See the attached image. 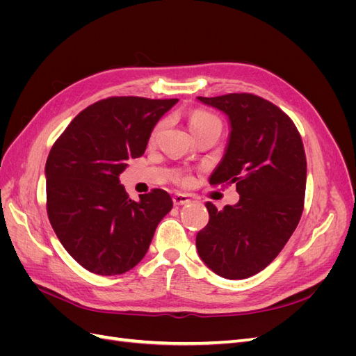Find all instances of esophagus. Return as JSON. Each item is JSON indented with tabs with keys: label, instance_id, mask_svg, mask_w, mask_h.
I'll return each instance as SVG.
<instances>
[{
	"label": "esophagus",
	"instance_id": "esophagus-1",
	"mask_svg": "<svg viewBox=\"0 0 356 356\" xmlns=\"http://www.w3.org/2000/svg\"><path fill=\"white\" fill-rule=\"evenodd\" d=\"M190 202H191V199L187 195H179V193H178V195L174 196V204H175V207H182V204H187Z\"/></svg>",
	"mask_w": 356,
	"mask_h": 356
}]
</instances>
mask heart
I'll use <instances>...</instances> for the list:
<instances>
[{
  "label": "heart",
  "mask_w": 356,
  "mask_h": 356,
  "mask_svg": "<svg viewBox=\"0 0 356 356\" xmlns=\"http://www.w3.org/2000/svg\"><path fill=\"white\" fill-rule=\"evenodd\" d=\"M213 123H220V120L213 114L207 113V111H196V113H193L190 115V118H188V127H190L191 134L199 131V129H202V127H207L209 124H213ZM159 129H160V126L156 129L153 136L157 135Z\"/></svg>",
  "instance_id": "heart-1"
}]
</instances>
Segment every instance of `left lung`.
Masks as SVG:
<instances>
[{"label":"left lung","mask_w":356,"mask_h":356,"mask_svg":"<svg viewBox=\"0 0 356 356\" xmlns=\"http://www.w3.org/2000/svg\"><path fill=\"white\" fill-rule=\"evenodd\" d=\"M197 101L225 114L230 134L209 184H236L239 202L218 211L196 236L202 261L221 277L246 279L270 264L294 233L303 212L306 154L291 118L250 93Z\"/></svg>","instance_id":"obj_1"}]
</instances>
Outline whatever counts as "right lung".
Returning <instances> with one entry per match:
<instances>
[{"label": "right lung", "instance_id": "right-lung-1", "mask_svg": "<svg viewBox=\"0 0 356 356\" xmlns=\"http://www.w3.org/2000/svg\"><path fill=\"white\" fill-rule=\"evenodd\" d=\"M178 99L135 96L90 105L68 124L46 161L47 215L68 254L89 272L114 276L143 260L174 207L163 190L129 199L120 174L141 157L157 122Z\"/></svg>", "mask_w": 356, "mask_h": 356}]
</instances>
